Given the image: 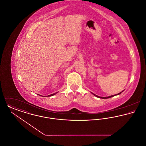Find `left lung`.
I'll list each match as a JSON object with an SVG mask.
<instances>
[{"instance_id":"1","label":"left lung","mask_w":146,"mask_h":146,"mask_svg":"<svg viewBox=\"0 0 146 146\" xmlns=\"http://www.w3.org/2000/svg\"><path fill=\"white\" fill-rule=\"evenodd\" d=\"M122 91V92H123ZM122 92H120V93H118V94H116V95H111V96H108V97H100V96H97V95H96L95 94H93V93H92L94 96H95L96 97H98V98H104V99H106V98H111V97H113V96H117V95H119V94H120Z\"/></svg>"}]
</instances>
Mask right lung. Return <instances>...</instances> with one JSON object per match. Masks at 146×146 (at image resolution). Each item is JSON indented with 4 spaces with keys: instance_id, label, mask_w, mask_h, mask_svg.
I'll return each mask as SVG.
<instances>
[{
    "instance_id": "obj_1",
    "label": "right lung",
    "mask_w": 146,
    "mask_h": 146,
    "mask_svg": "<svg viewBox=\"0 0 146 146\" xmlns=\"http://www.w3.org/2000/svg\"><path fill=\"white\" fill-rule=\"evenodd\" d=\"M56 94H57V92H56L55 94H51V95H48V96H53V95H55ZM40 96H42V95H40Z\"/></svg>"
}]
</instances>
